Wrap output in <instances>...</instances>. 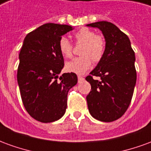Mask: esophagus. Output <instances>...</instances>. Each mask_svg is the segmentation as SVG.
I'll return each instance as SVG.
<instances>
[{
  "label": "esophagus",
  "mask_w": 151,
  "mask_h": 151,
  "mask_svg": "<svg viewBox=\"0 0 151 151\" xmlns=\"http://www.w3.org/2000/svg\"><path fill=\"white\" fill-rule=\"evenodd\" d=\"M78 82H82V81H84V78H82L81 76H78Z\"/></svg>",
  "instance_id": "34e87169"
}]
</instances>
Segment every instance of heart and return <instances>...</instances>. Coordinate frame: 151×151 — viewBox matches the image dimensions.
<instances>
[{"mask_svg":"<svg viewBox=\"0 0 151 151\" xmlns=\"http://www.w3.org/2000/svg\"><path fill=\"white\" fill-rule=\"evenodd\" d=\"M75 39L78 43H83L80 50V55L77 58L69 60L65 64V69L68 72L77 74L85 73L93 62H99L104 54L105 42L104 39L91 29L83 27L75 33ZM59 51L65 58L72 56L73 45L65 36L59 40Z\"/></svg>","mask_w":151,"mask_h":151,"instance_id":"1","label":"heart"}]
</instances>
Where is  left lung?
<instances>
[{
	"mask_svg": "<svg viewBox=\"0 0 151 151\" xmlns=\"http://www.w3.org/2000/svg\"><path fill=\"white\" fill-rule=\"evenodd\" d=\"M86 26L99 28L106 42L102 59L86 78L91 86L86 96L89 111L96 120L111 122L123 116L133 97L137 81L135 53L129 37L111 22ZM95 76L101 80H95Z\"/></svg>",
	"mask_w": 151,
	"mask_h": 151,
	"instance_id": "left-lung-1",
	"label": "left lung"
}]
</instances>
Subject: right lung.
<instances>
[{"instance_id":"add662e5","label":"right lung","mask_w":151,"mask_h":151,"mask_svg":"<svg viewBox=\"0 0 151 151\" xmlns=\"http://www.w3.org/2000/svg\"><path fill=\"white\" fill-rule=\"evenodd\" d=\"M73 29L69 25H42L25 37L19 52L17 79L22 104L31 117L43 123L64 116L68 92L78 82L74 73L60 76L64 58L59 40Z\"/></svg>"}]
</instances>
